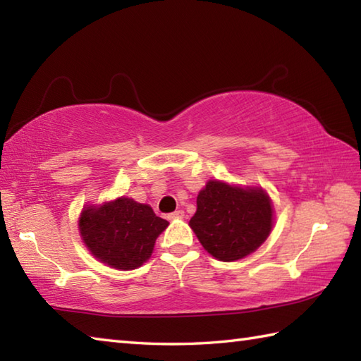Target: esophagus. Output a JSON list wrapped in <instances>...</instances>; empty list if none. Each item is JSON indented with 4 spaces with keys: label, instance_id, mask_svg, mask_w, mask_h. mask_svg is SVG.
<instances>
[{
    "label": "esophagus",
    "instance_id": "obj_1",
    "mask_svg": "<svg viewBox=\"0 0 361 361\" xmlns=\"http://www.w3.org/2000/svg\"><path fill=\"white\" fill-rule=\"evenodd\" d=\"M183 216H185V212H183V209H176V212L170 213L167 218L169 219H180V218H183Z\"/></svg>",
    "mask_w": 361,
    "mask_h": 361
}]
</instances>
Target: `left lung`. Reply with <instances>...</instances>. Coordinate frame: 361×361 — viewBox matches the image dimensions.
<instances>
[{
  "label": "left lung",
  "instance_id": "obj_1",
  "mask_svg": "<svg viewBox=\"0 0 361 361\" xmlns=\"http://www.w3.org/2000/svg\"><path fill=\"white\" fill-rule=\"evenodd\" d=\"M189 226L213 257L233 262L254 252L271 232L273 207L259 188L208 181Z\"/></svg>",
  "mask_w": 361,
  "mask_h": 361
}]
</instances>
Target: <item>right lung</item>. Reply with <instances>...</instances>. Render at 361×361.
I'll return each mask as SVG.
<instances>
[{"label":"right lung","instance_id":"right-lung-1","mask_svg":"<svg viewBox=\"0 0 361 361\" xmlns=\"http://www.w3.org/2000/svg\"><path fill=\"white\" fill-rule=\"evenodd\" d=\"M167 226L169 222L156 216L152 207L126 197L97 208H83L78 221L91 254L118 270H134L143 265Z\"/></svg>","mask_w":361,"mask_h":361}]
</instances>
